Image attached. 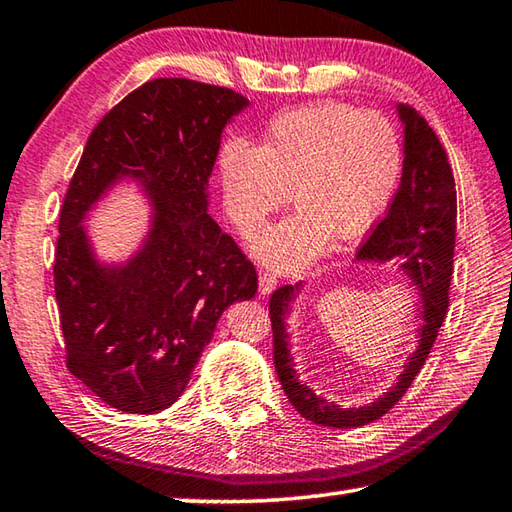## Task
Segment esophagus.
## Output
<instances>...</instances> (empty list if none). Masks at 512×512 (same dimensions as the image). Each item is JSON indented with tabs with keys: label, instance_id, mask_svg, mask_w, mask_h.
Returning <instances> with one entry per match:
<instances>
[{
	"label": "esophagus",
	"instance_id": "obj_1",
	"mask_svg": "<svg viewBox=\"0 0 512 512\" xmlns=\"http://www.w3.org/2000/svg\"><path fill=\"white\" fill-rule=\"evenodd\" d=\"M276 276L272 274V272H267V269H260V274H258V287H260V294H269V292H274V287H276Z\"/></svg>",
	"mask_w": 512,
	"mask_h": 512
}]
</instances>
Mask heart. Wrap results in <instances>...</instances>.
Wrapping results in <instances>:
<instances>
[{
  "label": "heart",
  "instance_id": "b5f03b06",
  "mask_svg": "<svg viewBox=\"0 0 512 512\" xmlns=\"http://www.w3.org/2000/svg\"><path fill=\"white\" fill-rule=\"evenodd\" d=\"M401 169L403 144L388 115L334 100L274 115L258 147L231 138L220 151L223 202L240 234H254L292 189L298 207L254 243L256 256L281 272L310 263L332 234H365Z\"/></svg>",
  "mask_w": 512,
  "mask_h": 512
}]
</instances>
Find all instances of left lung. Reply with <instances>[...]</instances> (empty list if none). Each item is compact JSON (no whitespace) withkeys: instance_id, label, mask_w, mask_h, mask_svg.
<instances>
[{"instance_id":"obj_1","label":"left lung","mask_w":512,"mask_h":512,"mask_svg":"<svg viewBox=\"0 0 512 512\" xmlns=\"http://www.w3.org/2000/svg\"><path fill=\"white\" fill-rule=\"evenodd\" d=\"M399 115L406 124V158H403L401 185L394 194L385 216L370 231L359 249L365 260H392L401 265L412 285L419 289L423 325L419 330V345L412 352L406 370L397 385L376 399L370 406L341 408L298 383L287 350L285 314L294 301L298 285H283L269 296V321L274 332V368L281 381L285 397L296 412L307 421L330 428H359L381 419L385 412L399 403L408 392L414 376L423 368L432 343L448 312V289L452 276V256H455L457 234V191L455 178L446 151L437 133L426 118L412 106H399Z\"/></svg>"}]
</instances>
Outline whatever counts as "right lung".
I'll return each mask as SVG.
<instances>
[{
  "mask_svg": "<svg viewBox=\"0 0 512 512\" xmlns=\"http://www.w3.org/2000/svg\"><path fill=\"white\" fill-rule=\"evenodd\" d=\"M249 102L225 86L160 77L138 86L91 131L66 189L55 298L66 368L111 408L156 414L176 403L231 303L258 276L207 214L220 133ZM122 175L143 182L157 218L127 266L94 263L81 218Z\"/></svg>",
  "mask_w": 512,
  "mask_h": 512,
  "instance_id": "add662e5",
  "label": "right lung"
}]
</instances>
